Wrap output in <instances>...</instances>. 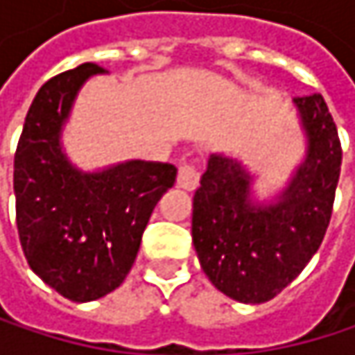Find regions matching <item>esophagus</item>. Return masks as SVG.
I'll use <instances>...</instances> for the list:
<instances>
[{
	"label": "esophagus",
	"mask_w": 355,
	"mask_h": 355,
	"mask_svg": "<svg viewBox=\"0 0 355 355\" xmlns=\"http://www.w3.org/2000/svg\"><path fill=\"white\" fill-rule=\"evenodd\" d=\"M177 184L184 191H195L199 184V171L193 164H180L177 175Z\"/></svg>",
	"instance_id": "34e87169"
}]
</instances>
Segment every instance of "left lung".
Here are the masks:
<instances>
[{"label": "left lung", "mask_w": 355, "mask_h": 355, "mask_svg": "<svg viewBox=\"0 0 355 355\" xmlns=\"http://www.w3.org/2000/svg\"><path fill=\"white\" fill-rule=\"evenodd\" d=\"M306 158L269 203L250 195L243 162L211 154L193 197V245L201 269L228 298L261 304L306 267L324 239L341 171V141L320 94L294 98Z\"/></svg>", "instance_id": "left-lung-1"}]
</instances>
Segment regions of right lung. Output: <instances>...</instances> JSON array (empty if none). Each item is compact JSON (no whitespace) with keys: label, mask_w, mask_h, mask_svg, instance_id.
<instances>
[{"label":"right lung","mask_w":355,"mask_h":355,"mask_svg":"<svg viewBox=\"0 0 355 355\" xmlns=\"http://www.w3.org/2000/svg\"><path fill=\"white\" fill-rule=\"evenodd\" d=\"M96 63L51 78L28 108L14 156L16 224L36 275L73 302L107 296L127 277L148 220L177 168L129 160L98 173L76 168L61 131Z\"/></svg>","instance_id":"add662e5"}]
</instances>
